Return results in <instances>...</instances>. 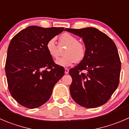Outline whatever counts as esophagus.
<instances>
[{"label":"esophagus","instance_id":"34e87169","mask_svg":"<svg viewBox=\"0 0 129 129\" xmlns=\"http://www.w3.org/2000/svg\"><path fill=\"white\" fill-rule=\"evenodd\" d=\"M69 70L68 69H65V74H67L69 73Z\"/></svg>","mask_w":129,"mask_h":129}]
</instances>
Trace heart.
<instances>
[{
  "instance_id": "1",
  "label": "heart",
  "mask_w": 129,
  "mask_h": 129,
  "mask_svg": "<svg viewBox=\"0 0 129 129\" xmlns=\"http://www.w3.org/2000/svg\"><path fill=\"white\" fill-rule=\"evenodd\" d=\"M59 46H66L67 48L63 52V57L55 62L59 66L66 67L71 66L75 62L82 61L86 55V48L82 43L79 42L75 36L70 33H63L59 38ZM46 48L51 57L57 58L58 55V46L54 38L49 40L46 44Z\"/></svg>"
}]
</instances>
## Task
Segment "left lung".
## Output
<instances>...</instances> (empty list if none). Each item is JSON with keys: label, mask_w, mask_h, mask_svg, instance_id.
<instances>
[{"label": "left lung", "mask_w": 129, "mask_h": 129, "mask_svg": "<svg viewBox=\"0 0 129 129\" xmlns=\"http://www.w3.org/2000/svg\"><path fill=\"white\" fill-rule=\"evenodd\" d=\"M65 31L82 38L86 48L84 59L69 71L72 99L85 108L100 107L109 100L119 84L121 63L117 47L110 37L94 27ZM83 70L87 73L80 72Z\"/></svg>", "instance_id": "left-lung-1"}]
</instances>
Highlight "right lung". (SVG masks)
<instances>
[{
	"instance_id": "right-lung-1",
	"label": "right lung",
	"mask_w": 129,
	"mask_h": 129,
	"mask_svg": "<svg viewBox=\"0 0 129 129\" xmlns=\"http://www.w3.org/2000/svg\"><path fill=\"white\" fill-rule=\"evenodd\" d=\"M63 29L31 26L11 40L6 74L10 93L21 105L33 109L45 104L55 84L63 77L64 68L54 63L46 44Z\"/></svg>"
}]
</instances>
